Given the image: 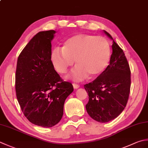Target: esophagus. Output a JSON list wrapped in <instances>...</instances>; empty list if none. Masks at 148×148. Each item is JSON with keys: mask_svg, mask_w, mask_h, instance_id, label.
Segmentation results:
<instances>
[{"mask_svg": "<svg viewBox=\"0 0 148 148\" xmlns=\"http://www.w3.org/2000/svg\"><path fill=\"white\" fill-rule=\"evenodd\" d=\"M72 85H73V87L74 88H78L79 87V84H77V83H72Z\"/></svg>", "mask_w": 148, "mask_h": 148, "instance_id": "1", "label": "esophagus"}]
</instances>
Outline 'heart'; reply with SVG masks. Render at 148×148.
<instances>
[{
    "label": "heart",
    "instance_id": "b5f03b06",
    "mask_svg": "<svg viewBox=\"0 0 148 148\" xmlns=\"http://www.w3.org/2000/svg\"><path fill=\"white\" fill-rule=\"evenodd\" d=\"M111 46L103 36L86 34L72 36L64 42L62 49H55L51 60L56 71L65 74L76 62L72 72L74 79L82 80L89 76L94 78L105 71L111 58Z\"/></svg>",
    "mask_w": 148,
    "mask_h": 148
}]
</instances>
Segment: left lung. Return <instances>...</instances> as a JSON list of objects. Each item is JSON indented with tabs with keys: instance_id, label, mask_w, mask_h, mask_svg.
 I'll list each match as a JSON object with an SVG mask.
<instances>
[{
	"instance_id": "left-lung-1",
	"label": "left lung",
	"mask_w": 148,
	"mask_h": 148,
	"mask_svg": "<svg viewBox=\"0 0 148 148\" xmlns=\"http://www.w3.org/2000/svg\"><path fill=\"white\" fill-rule=\"evenodd\" d=\"M105 33L113 40L106 31ZM110 62L105 71L84 85L88 94L86 109L93 119L109 122L121 114L126 106L131 86V71L123 49L114 40Z\"/></svg>"
}]
</instances>
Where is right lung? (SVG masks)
<instances>
[{"label":"right lung","mask_w":148,"mask_h":148,"mask_svg":"<svg viewBox=\"0 0 148 148\" xmlns=\"http://www.w3.org/2000/svg\"><path fill=\"white\" fill-rule=\"evenodd\" d=\"M56 31L37 33L17 60L15 90L25 117L35 125L50 128L62 119L64 103L74 90L64 82L51 61V40Z\"/></svg>","instance_id":"obj_1"}]
</instances>
